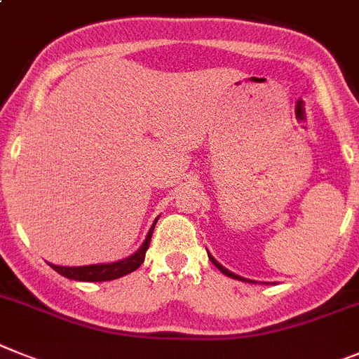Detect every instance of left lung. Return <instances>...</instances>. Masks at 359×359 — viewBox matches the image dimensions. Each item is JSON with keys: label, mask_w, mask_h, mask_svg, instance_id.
<instances>
[{"label": "left lung", "mask_w": 359, "mask_h": 359, "mask_svg": "<svg viewBox=\"0 0 359 359\" xmlns=\"http://www.w3.org/2000/svg\"><path fill=\"white\" fill-rule=\"evenodd\" d=\"M208 257H210V260H211V262H213L215 266H217V267H218V271H222V273H224V274H226V276H229V278H235V280H242V282H245V278H242V276H238V274L231 273V271H227V269H226V267H224V266H220V264H218V262H217V260H215V258H213V257H211V255H208ZM248 282H249V280H248Z\"/></svg>", "instance_id": "left-lung-1"}]
</instances>
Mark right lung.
<instances>
[{
    "mask_svg": "<svg viewBox=\"0 0 359 359\" xmlns=\"http://www.w3.org/2000/svg\"><path fill=\"white\" fill-rule=\"evenodd\" d=\"M155 224L149 229L148 236H146L144 244L141 245V249L133 253L130 258H124L121 262H114V264H95V266H81V267H61L50 264V267L54 271H57L59 274H63L70 280H79V282H106V280H115L121 278L124 274L133 273L135 269L141 267V264L144 262L146 251L149 248V240H151V235H154Z\"/></svg>",
    "mask_w": 359,
    "mask_h": 359,
    "instance_id": "right-lung-1",
    "label": "right lung"
}]
</instances>
